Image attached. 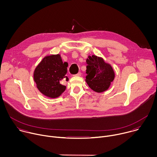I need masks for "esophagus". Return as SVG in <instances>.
Here are the masks:
<instances>
[{
	"mask_svg": "<svg viewBox=\"0 0 157 157\" xmlns=\"http://www.w3.org/2000/svg\"><path fill=\"white\" fill-rule=\"evenodd\" d=\"M81 72H79V73H77L76 75H75L74 76H81Z\"/></svg>",
	"mask_w": 157,
	"mask_h": 157,
	"instance_id": "obj_1",
	"label": "esophagus"
}]
</instances>
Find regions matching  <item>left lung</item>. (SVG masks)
Wrapping results in <instances>:
<instances>
[{
    "instance_id": "1",
    "label": "left lung",
    "mask_w": 157,
    "mask_h": 157,
    "mask_svg": "<svg viewBox=\"0 0 157 157\" xmlns=\"http://www.w3.org/2000/svg\"><path fill=\"white\" fill-rule=\"evenodd\" d=\"M86 63V81L89 87L97 93L107 90L115 78L113 67L95 55L89 56Z\"/></svg>"
}]
</instances>
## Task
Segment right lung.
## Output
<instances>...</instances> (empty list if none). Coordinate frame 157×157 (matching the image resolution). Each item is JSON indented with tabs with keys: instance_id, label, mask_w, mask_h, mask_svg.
I'll list each match as a JSON object with an SVG mask.
<instances>
[{
	"instance_id": "obj_1",
	"label": "right lung",
	"mask_w": 157,
	"mask_h": 157,
	"mask_svg": "<svg viewBox=\"0 0 157 157\" xmlns=\"http://www.w3.org/2000/svg\"><path fill=\"white\" fill-rule=\"evenodd\" d=\"M68 63H63L60 55L47 56L41 61L35 69L34 81L38 90L50 98L59 97L66 89V86L60 84V81L68 78L66 76Z\"/></svg>"
}]
</instances>
